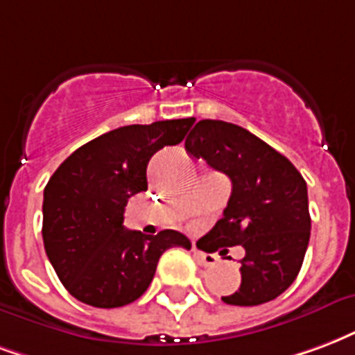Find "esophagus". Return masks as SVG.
I'll return each mask as SVG.
<instances>
[{
	"instance_id": "obj_1",
	"label": "esophagus",
	"mask_w": 355,
	"mask_h": 355,
	"mask_svg": "<svg viewBox=\"0 0 355 355\" xmlns=\"http://www.w3.org/2000/svg\"><path fill=\"white\" fill-rule=\"evenodd\" d=\"M193 258L198 259V263L203 265V267H211V265L218 263V258L214 254H207V252H201L198 248H193Z\"/></svg>"
}]
</instances>
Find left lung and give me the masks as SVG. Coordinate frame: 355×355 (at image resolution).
I'll return each mask as SVG.
<instances>
[{
  "mask_svg": "<svg viewBox=\"0 0 355 355\" xmlns=\"http://www.w3.org/2000/svg\"><path fill=\"white\" fill-rule=\"evenodd\" d=\"M186 150L231 180L224 216L207 233L212 248H244L241 286L222 301L256 306L277 299L297 278L311 239L306 182L293 164L241 125L199 120Z\"/></svg>",
  "mask_w": 355,
  "mask_h": 355,
  "instance_id": "1",
  "label": "left lung"
}]
</instances>
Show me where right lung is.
I'll list each match as a JSON object with an SVG mask.
<instances>
[{
  "instance_id": "obj_1",
  "label": "right lung",
  "mask_w": 355,
  "mask_h": 355,
  "mask_svg": "<svg viewBox=\"0 0 355 355\" xmlns=\"http://www.w3.org/2000/svg\"><path fill=\"white\" fill-rule=\"evenodd\" d=\"M196 118L124 125L83 144L44 188L43 243L60 282L97 309L133 303L150 286L159 256L190 248L175 230L157 235L124 227L128 199L146 191V165L164 146L178 144Z\"/></svg>"
}]
</instances>
